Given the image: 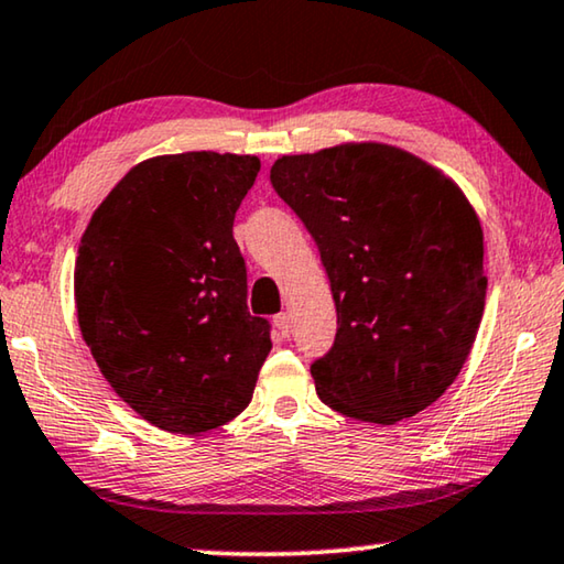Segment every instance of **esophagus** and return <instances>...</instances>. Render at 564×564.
Returning a JSON list of instances; mask_svg holds the SVG:
<instances>
[{
  "instance_id": "obj_1",
  "label": "esophagus",
  "mask_w": 564,
  "mask_h": 564,
  "mask_svg": "<svg viewBox=\"0 0 564 564\" xmlns=\"http://www.w3.org/2000/svg\"><path fill=\"white\" fill-rule=\"evenodd\" d=\"M273 324H275V328H279L281 338H291V316L289 314H279L273 318Z\"/></svg>"
}]
</instances>
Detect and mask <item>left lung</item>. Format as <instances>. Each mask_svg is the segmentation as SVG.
Here are the masks:
<instances>
[{"label":"left lung","instance_id":"1","mask_svg":"<svg viewBox=\"0 0 564 564\" xmlns=\"http://www.w3.org/2000/svg\"><path fill=\"white\" fill-rule=\"evenodd\" d=\"M271 183L316 240L336 303V341L311 366L318 399L371 424L434 404L485 314V236L462 187L387 142L283 155Z\"/></svg>","mask_w":564,"mask_h":564}]
</instances>
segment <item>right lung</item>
Masks as SVG:
<instances>
[{"label":"right lung","mask_w":564,"mask_h":564,"mask_svg":"<svg viewBox=\"0 0 564 564\" xmlns=\"http://www.w3.org/2000/svg\"><path fill=\"white\" fill-rule=\"evenodd\" d=\"M261 160L177 153L142 160L89 218L75 263L79 330L124 404L163 432L200 434L250 404L271 351L246 306L234 238Z\"/></svg>","instance_id":"add662e5"}]
</instances>
